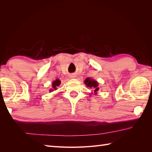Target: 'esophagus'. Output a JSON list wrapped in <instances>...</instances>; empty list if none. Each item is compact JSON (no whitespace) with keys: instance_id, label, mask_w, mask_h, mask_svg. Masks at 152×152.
<instances>
[{"instance_id":"34e87169","label":"esophagus","mask_w":152,"mask_h":152,"mask_svg":"<svg viewBox=\"0 0 152 152\" xmlns=\"http://www.w3.org/2000/svg\"><path fill=\"white\" fill-rule=\"evenodd\" d=\"M71 77H72V78H74V77H75V76H72Z\"/></svg>"}]
</instances>
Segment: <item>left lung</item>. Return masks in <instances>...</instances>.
<instances>
[{"instance_id":"obj_1","label":"left lung","mask_w":152,"mask_h":152,"mask_svg":"<svg viewBox=\"0 0 152 152\" xmlns=\"http://www.w3.org/2000/svg\"><path fill=\"white\" fill-rule=\"evenodd\" d=\"M84 83L85 84L86 87L93 90L94 92H92V94H94L95 95H97V92H98L99 90V83H97V80L93 79L92 78H91V77L90 78V77H88V78H86L85 80Z\"/></svg>"}]
</instances>
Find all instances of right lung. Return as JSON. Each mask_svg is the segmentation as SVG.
Masks as SVG:
<instances>
[{
  "mask_svg": "<svg viewBox=\"0 0 152 152\" xmlns=\"http://www.w3.org/2000/svg\"><path fill=\"white\" fill-rule=\"evenodd\" d=\"M60 83H61V81H60L58 79H57L55 80H54L52 83L51 88H50V89L49 90V92H53V91L57 90V88L60 86Z\"/></svg>",
  "mask_w": 152,
  "mask_h": 152,
  "instance_id": "right-lung-1",
  "label": "right lung"
}]
</instances>
